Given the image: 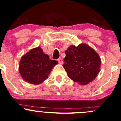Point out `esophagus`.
Returning <instances> with one entry per match:
<instances>
[{"mask_svg": "<svg viewBox=\"0 0 121 121\" xmlns=\"http://www.w3.org/2000/svg\"><path fill=\"white\" fill-rule=\"evenodd\" d=\"M58 62H59V63L60 64V65H62V64L63 63V60H62V58H58Z\"/></svg>", "mask_w": 121, "mask_h": 121, "instance_id": "34e87169", "label": "esophagus"}]
</instances>
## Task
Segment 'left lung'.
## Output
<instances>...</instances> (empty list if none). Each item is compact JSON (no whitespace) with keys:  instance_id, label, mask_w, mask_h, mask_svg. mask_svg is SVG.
<instances>
[{"instance_id":"8db88e82","label":"left lung","mask_w":121,"mask_h":121,"mask_svg":"<svg viewBox=\"0 0 121 121\" xmlns=\"http://www.w3.org/2000/svg\"><path fill=\"white\" fill-rule=\"evenodd\" d=\"M63 66L68 76L80 85H86L96 79L100 72L101 58L89 45H71L65 51Z\"/></svg>"}]
</instances>
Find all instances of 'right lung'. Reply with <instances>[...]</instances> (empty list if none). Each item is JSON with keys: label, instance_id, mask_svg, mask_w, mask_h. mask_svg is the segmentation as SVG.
Returning <instances> with one entry per match:
<instances>
[{"label": "right lung", "instance_id": "add662e5", "mask_svg": "<svg viewBox=\"0 0 121 121\" xmlns=\"http://www.w3.org/2000/svg\"><path fill=\"white\" fill-rule=\"evenodd\" d=\"M58 63V61L50 59L41 47H37L22 55L18 70L24 81L38 85L48 79L52 68Z\"/></svg>", "mask_w": 121, "mask_h": 121}]
</instances>
